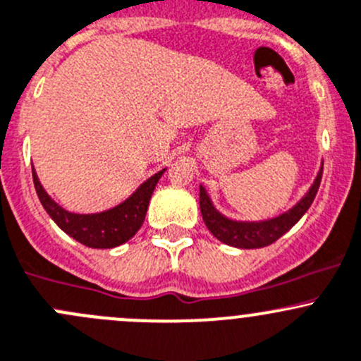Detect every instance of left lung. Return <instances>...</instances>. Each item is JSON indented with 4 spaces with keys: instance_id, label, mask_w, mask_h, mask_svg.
<instances>
[{
    "instance_id": "left-lung-1",
    "label": "left lung",
    "mask_w": 361,
    "mask_h": 361,
    "mask_svg": "<svg viewBox=\"0 0 361 361\" xmlns=\"http://www.w3.org/2000/svg\"><path fill=\"white\" fill-rule=\"evenodd\" d=\"M321 176H323V166L317 172L316 180L310 185L307 195L303 196L300 202L290 209L288 212L267 221H233L224 217L219 210L210 202L205 188L200 185V210L202 217L205 221L207 228L210 233L221 240L223 244L231 245L238 249H258L265 245L274 244L277 238L283 237L286 231H290L295 224L300 221V217L307 212L310 203L316 198V192L319 189Z\"/></svg>"
}]
</instances>
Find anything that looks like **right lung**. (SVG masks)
<instances>
[{
	"label": "right lung",
	"mask_w": 361,
	"mask_h": 361,
	"mask_svg": "<svg viewBox=\"0 0 361 361\" xmlns=\"http://www.w3.org/2000/svg\"><path fill=\"white\" fill-rule=\"evenodd\" d=\"M165 170L166 169H163L161 172L149 177L123 203H119L114 209L98 214H73L64 210L42 188L35 169L33 182L44 209L47 210L49 216L54 219V223L58 224L64 233H68L71 238H75L80 244L87 245V247L110 249L128 242L140 230L142 223L145 219V214H147V207L149 202H151L152 191H154L156 184L161 179Z\"/></svg>",
	"instance_id": "right-lung-1"
}]
</instances>
